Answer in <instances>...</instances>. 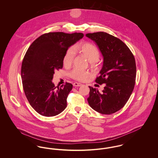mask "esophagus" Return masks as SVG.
Wrapping results in <instances>:
<instances>
[{
	"label": "esophagus",
	"instance_id": "34e87169",
	"mask_svg": "<svg viewBox=\"0 0 158 158\" xmlns=\"http://www.w3.org/2000/svg\"><path fill=\"white\" fill-rule=\"evenodd\" d=\"M82 85L81 83L75 82L73 83V86H81Z\"/></svg>",
	"mask_w": 158,
	"mask_h": 158
}]
</instances>
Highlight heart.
<instances>
[{
    "label": "heart",
    "instance_id": "1",
    "mask_svg": "<svg viewBox=\"0 0 158 158\" xmlns=\"http://www.w3.org/2000/svg\"><path fill=\"white\" fill-rule=\"evenodd\" d=\"M74 50L81 53L92 66H94L95 61L99 57V52L98 48L96 46L89 43H82L76 45L74 47ZM73 57L74 51L72 48L68 49L63 59L64 66H70L72 64ZM69 75L72 78L77 81H84L89 77L90 73L88 71L75 68L70 72Z\"/></svg>",
    "mask_w": 158,
    "mask_h": 158
}]
</instances>
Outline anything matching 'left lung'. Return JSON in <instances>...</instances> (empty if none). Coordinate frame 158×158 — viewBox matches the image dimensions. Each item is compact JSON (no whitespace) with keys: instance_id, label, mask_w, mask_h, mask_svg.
Returning a JSON list of instances; mask_svg holds the SVG:
<instances>
[{"instance_id":"1","label":"left lung","mask_w":158,"mask_h":158,"mask_svg":"<svg viewBox=\"0 0 158 158\" xmlns=\"http://www.w3.org/2000/svg\"><path fill=\"white\" fill-rule=\"evenodd\" d=\"M103 56L100 76L95 82L105 83L99 92L90 88L87 100L90 107L102 114H111L121 110L127 102L135 85L136 66L135 57L121 40L104 32L88 33Z\"/></svg>"}]
</instances>
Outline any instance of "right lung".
Here are the masks:
<instances>
[{
	"instance_id": "right-lung-1",
	"label": "right lung",
	"mask_w": 158,
	"mask_h": 158,
	"mask_svg": "<svg viewBox=\"0 0 158 158\" xmlns=\"http://www.w3.org/2000/svg\"><path fill=\"white\" fill-rule=\"evenodd\" d=\"M82 33L49 32L37 38L25 54L21 67L23 88L31 106L41 115L53 117L67 106L73 85L56 88L52 82L55 70L62 69L68 48L83 37Z\"/></svg>"
}]
</instances>
